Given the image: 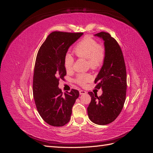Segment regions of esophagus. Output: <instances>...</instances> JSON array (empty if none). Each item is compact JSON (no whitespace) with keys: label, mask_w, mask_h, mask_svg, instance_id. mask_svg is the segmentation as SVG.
<instances>
[{"label":"esophagus","mask_w":153,"mask_h":153,"mask_svg":"<svg viewBox=\"0 0 153 153\" xmlns=\"http://www.w3.org/2000/svg\"><path fill=\"white\" fill-rule=\"evenodd\" d=\"M80 92V94H86V91H83V90H80L79 91Z\"/></svg>","instance_id":"34e87169"}]
</instances>
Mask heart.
I'll list each match as a JSON object with an SVG mask.
<instances>
[{"mask_svg":"<svg viewBox=\"0 0 153 153\" xmlns=\"http://www.w3.org/2000/svg\"><path fill=\"white\" fill-rule=\"evenodd\" d=\"M77 57L87 59L88 65L92 69H96L102 65L105 59V50L103 46L90 37H87L78 43L73 50ZM74 59L71 54L67 53L64 58V66L67 71L73 68ZM91 79L89 74H80L75 82L78 85L84 86Z\"/></svg>","mask_w":153,"mask_h":153,"instance_id":"b5f03b06","label":"heart"}]
</instances>
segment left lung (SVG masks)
<instances>
[{"mask_svg": "<svg viewBox=\"0 0 153 153\" xmlns=\"http://www.w3.org/2000/svg\"><path fill=\"white\" fill-rule=\"evenodd\" d=\"M103 39L105 59L98 76L94 80L95 88L102 89L100 96L92 92L88 93L91 101L87 113L92 122L106 125L113 122L121 113L126 95V69L121 47L117 41L108 32L95 34Z\"/></svg>", "mask_w": 153, "mask_h": 153, "instance_id": "8db88e82", "label": "left lung"}]
</instances>
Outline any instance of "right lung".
I'll return each mask as SVG.
<instances>
[{
	"label": "right lung",
	"instance_id": "right-lung-1",
	"mask_svg": "<svg viewBox=\"0 0 153 153\" xmlns=\"http://www.w3.org/2000/svg\"><path fill=\"white\" fill-rule=\"evenodd\" d=\"M83 35L55 31L41 46L36 59L33 76V96L40 116L53 126H63L71 119L72 108L79 92L71 89L63 94L59 81L64 80L66 70L64 58L72 44Z\"/></svg>",
	"mask_w": 153,
	"mask_h": 153
}]
</instances>
